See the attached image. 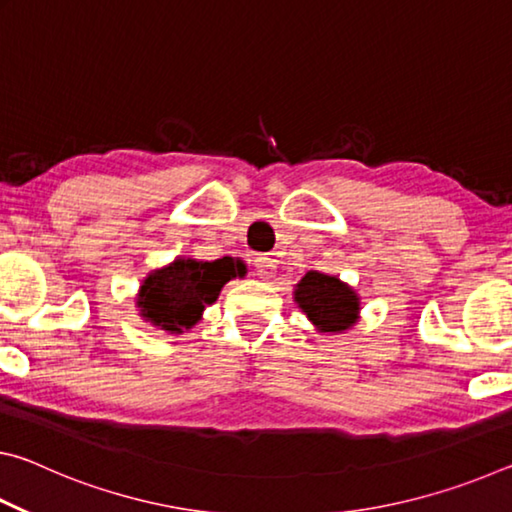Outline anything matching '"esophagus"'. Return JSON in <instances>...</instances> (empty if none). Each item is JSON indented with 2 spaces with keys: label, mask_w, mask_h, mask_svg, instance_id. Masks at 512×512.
Returning <instances> with one entry per match:
<instances>
[{
  "label": "esophagus",
  "mask_w": 512,
  "mask_h": 512,
  "mask_svg": "<svg viewBox=\"0 0 512 512\" xmlns=\"http://www.w3.org/2000/svg\"><path fill=\"white\" fill-rule=\"evenodd\" d=\"M255 271L259 277H262V280H271V277H275V262L271 257H257Z\"/></svg>",
  "instance_id": "esophagus-1"
}]
</instances>
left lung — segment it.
Listing matches in <instances>:
<instances>
[{"instance_id": "8db88e82", "label": "left lung", "mask_w": 512, "mask_h": 512, "mask_svg": "<svg viewBox=\"0 0 512 512\" xmlns=\"http://www.w3.org/2000/svg\"><path fill=\"white\" fill-rule=\"evenodd\" d=\"M293 296L318 332H345L359 318V296L334 275L309 271Z\"/></svg>"}]
</instances>
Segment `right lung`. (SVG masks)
Masks as SVG:
<instances>
[{"mask_svg":"<svg viewBox=\"0 0 512 512\" xmlns=\"http://www.w3.org/2000/svg\"><path fill=\"white\" fill-rule=\"evenodd\" d=\"M244 275L239 259L221 257L214 262H196L189 257L173 259L142 282L137 293L140 316L171 334H183L203 316V309L219 298L225 282Z\"/></svg>","mask_w":512,"mask_h":512,"instance_id":"obj_1","label":"right lung"}]
</instances>
